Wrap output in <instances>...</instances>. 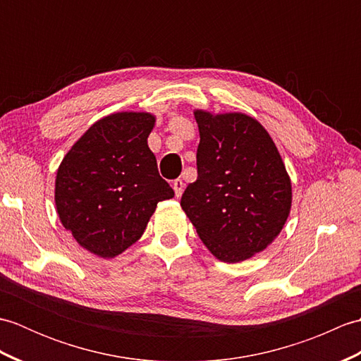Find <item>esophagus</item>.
<instances>
[{
	"mask_svg": "<svg viewBox=\"0 0 361 361\" xmlns=\"http://www.w3.org/2000/svg\"><path fill=\"white\" fill-rule=\"evenodd\" d=\"M173 190H175V195L178 198L183 195V190H185V183H183V180L178 178L173 181Z\"/></svg>",
	"mask_w": 361,
	"mask_h": 361,
	"instance_id": "obj_1",
	"label": "esophagus"
}]
</instances>
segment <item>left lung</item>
<instances>
[{"label":"left lung","instance_id":"8db88e82","mask_svg":"<svg viewBox=\"0 0 361 361\" xmlns=\"http://www.w3.org/2000/svg\"><path fill=\"white\" fill-rule=\"evenodd\" d=\"M194 116L200 132L198 176L183 194L181 208L214 256L242 262L264 251L286 225L290 176L255 118L203 110Z\"/></svg>","mask_w":361,"mask_h":361}]
</instances>
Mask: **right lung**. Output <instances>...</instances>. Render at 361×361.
<instances>
[{
    "mask_svg": "<svg viewBox=\"0 0 361 361\" xmlns=\"http://www.w3.org/2000/svg\"><path fill=\"white\" fill-rule=\"evenodd\" d=\"M150 113L122 111L94 122L59 166L56 208L80 247L110 259L142 235L173 189L147 145Z\"/></svg>",
    "mask_w": 361,
    "mask_h": 361,
    "instance_id": "add662e5",
    "label": "right lung"
}]
</instances>
